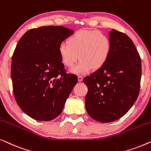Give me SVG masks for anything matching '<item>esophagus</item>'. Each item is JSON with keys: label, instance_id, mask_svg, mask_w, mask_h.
<instances>
[{"label": "esophagus", "instance_id": "obj_1", "mask_svg": "<svg viewBox=\"0 0 151 151\" xmlns=\"http://www.w3.org/2000/svg\"><path fill=\"white\" fill-rule=\"evenodd\" d=\"M78 82H81L82 81V80H83V78H82V76H79L78 77Z\"/></svg>", "mask_w": 151, "mask_h": 151}]
</instances>
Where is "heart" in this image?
Returning <instances> with one entry per match:
<instances>
[{
  "instance_id": "1",
  "label": "heart",
  "mask_w": 151,
  "mask_h": 151,
  "mask_svg": "<svg viewBox=\"0 0 151 151\" xmlns=\"http://www.w3.org/2000/svg\"><path fill=\"white\" fill-rule=\"evenodd\" d=\"M112 43L106 33L97 30H79L68 38L67 43L59 45L58 53L62 63L67 67H73L78 57L80 61L71 72L86 74L92 69L98 70L109 58Z\"/></svg>"
}]
</instances>
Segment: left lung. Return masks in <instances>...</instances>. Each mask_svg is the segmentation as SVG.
Segmentation results:
<instances>
[{
    "instance_id": "1",
    "label": "left lung",
    "mask_w": 151,
    "mask_h": 151,
    "mask_svg": "<svg viewBox=\"0 0 151 151\" xmlns=\"http://www.w3.org/2000/svg\"><path fill=\"white\" fill-rule=\"evenodd\" d=\"M112 49L102 68L84 78L88 93V114L100 122H111L124 116L137 100L140 89L142 63L133 41L127 34L109 32Z\"/></svg>"
}]
</instances>
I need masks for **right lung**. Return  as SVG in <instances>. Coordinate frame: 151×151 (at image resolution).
<instances>
[{
  "label": "right lung",
  "mask_w": 151,
  "mask_h": 151,
  "mask_svg": "<svg viewBox=\"0 0 151 151\" xmlns=\"http://www.w3.org/2000/svg\"><path fill=\"white\" fill-rule=\"evenodd\" d=\"M73 33L62 26L40 27L27 31L16 45L11 67L14 96L33 119L57 117L77 84V76L66 73L58 53L59 45Z\"/></svg>",
  "instance_id": "1"
}]
</instances>
